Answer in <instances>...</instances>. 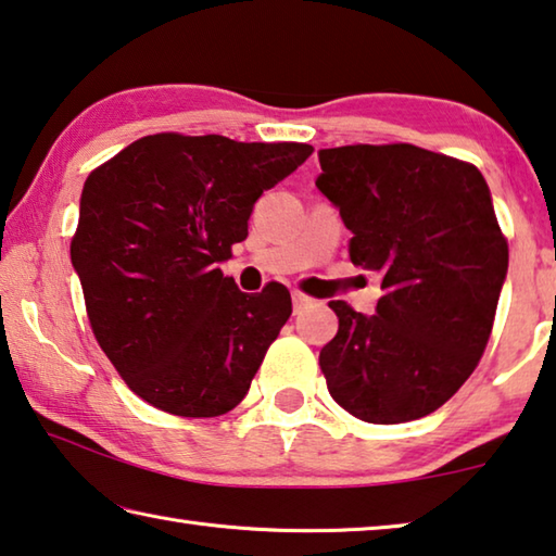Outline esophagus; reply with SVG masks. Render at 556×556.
I'll return each mask as SVG.
<instances>
[{
    "label": "esophagus",
    "instance_id": "esophagus-1",
    "mask_svg": "<svg viewBox=\"0 0 556 556\" xmlns=\"http://www.w3.org/2000/svg\"><path fill=\"white\" fill-rule=\"evenodd\" d=\"M291 301H294V314L306 312L308 306H314V304H316V299H312V296L304 294V291H299V289L291 291Z\"/></svg>",
    "mask_w": 556,
    "mask_h": 556
}]
</instances>
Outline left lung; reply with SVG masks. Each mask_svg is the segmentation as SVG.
<instances>
[{"label":"left lung","mask_w":556,"mask_h":556,"mask_svg":"<svg viewBox=\"0 0 556 556\" xmlns=\"http://www.w3.org/2000/svg\"><path fill=\"white\" fill-rule=\"evenodd\" d=\"M318 191L353 232L355 267L382 275L372 316L331 301L318 365L331 397L370 425L427 417L476 370L493 331L507 240L483 174L414 144L318 152Z\"/></svg>","instance_id":"obj_1"}]
</instances>
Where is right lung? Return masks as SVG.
I'll return each mask as SVG.
<instances>
[{"label":"right lung","mask_w":556,"mask_h":556,"mask_svg":"<svg viewBox=\"0 0 556 556\" xmlns=\"http://www.w3.org/2000/svg\"><path fill=\"white\" fill-rule=\"evenodd\" d=\"M312 152L159 131L90 172L71 260L96 341L152 407L220 417L248 394L291 296L279 281L242 294L218 265L260 195Z\"/></svg>","instance_id":"right-lung-1"}]
</instances>
